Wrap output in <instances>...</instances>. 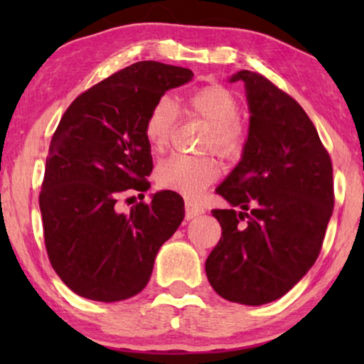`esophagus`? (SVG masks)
I'll return each mask as SVG.
<instances>
[{
	"instance_id": "34e87169",
	"label": "esophagus",
	"mask_w": 364,
	"mask_h": 364,
	"mask_svg": "<svg viewBox=\"0 0 364 364\" xmlns=\"http://www.w3.org/2000/svg\"><path fill=\"white\" fill-rule=\"evenodd\" d=\"M203 212H205V208H203L200 203H197L193 200H186V215H187L188 220H191V218H193V217L200 215V213H203Z\"/></svg>"
}]
</instances>
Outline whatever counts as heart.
<instances>
[{
	"mask_svg": "<svg viewBox=\"0 0 364 364\" xmlns=\"http://www.w3.org/2000/svg\"><path fill=\"white\" fill-rule=\"evenodd\" d=\"M187 116L200 117L210 124L202 142L203 151H215L222 159H237L245 146V127L238 117L240 102L223 84L213 82L187 92L178 102ZM177 121V107L171 97H159L144 121V136L152 149L162 151L171 142ZM220 167L212 156L173 154L157 166L156 181L162 188L183 196H198L217 181Z\"/></svg>",
	"mask_w": 364,
	"mask_h": 364,
	"instance_id": "obj_1",
	"label": "heart"
}]
</instances>
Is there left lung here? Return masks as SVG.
I'll use <instances>...</instances> for the list:
<instances>
[{
	"label": "left lung",
	"instance_id": "1",
	"mask_svg": "<svg viewBox=\"0 0 364 364\" xmlns=\"http://www.w3.org/2000/svg\"><path fill=\"white\" fill-rule=\"evenodd\" d=\"M243 81L250 129L242 161L217 188L222 237L205 262L218 295L263 305L290 291L320 255L335 205L333 166L316 127L290 94L258 73Z\"/></svg>",
	"mask_w": 364,
	"mask_h": 364
}]
</instances>
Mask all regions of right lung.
Listing matches in <instances>:
<instances>
[{"label": "right lung", "instance_id": "1", "mask_svg": "<svg viewBox=\"0 0 364 364\" xmlns=\"http://www.w3.org/2000/svg\"><path fill=\"white\" fill-rule=\"evenodd\" d=\"M191 69L141 61L79 94L51 137L39 192L44 245L59 278L79 296L121 301L152 275L162 243L183 220V198L164 191L129 213L116 203L146 192L152 172L144 121Z\"/></svg>", "mask_w": 364, "mask_h": 364}]
</instances>
